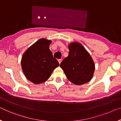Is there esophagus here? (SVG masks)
Segmentation results:
<instances>
[{"label":"esophagus","mask_w":121,"mask_h":121,"mask_svg":"<svg viewBox=\"0 0 121 121\" xmlns=\"http://www.w3.org/2000/svg\"><path fill=\"white\" fill-rule=\"evenodd\" d=\"M58 62H59V64H60L61 62H62V59H59L58 60Z\"/></svg>","instance_id":"obj_1"}]
</instances>
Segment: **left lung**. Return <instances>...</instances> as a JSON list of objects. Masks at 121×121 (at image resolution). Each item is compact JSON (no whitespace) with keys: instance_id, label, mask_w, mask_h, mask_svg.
Instances as JSON below:
<instances>
[{"instance_id":"obj_1","label":"left lung","mask_w":121,"mask_h":121,"mask_svg":"<svg viewBox=\"0 0 121 121\" xmlns=\"http://www.w3.org/2000/svg\"><path fill=\"white\" fill-rule=\"evenodd\" d=\"M69 56L60 64L68 79L73 84H85L92 78L95 64L91 57L83 45L72 43L69 45Z\"/></svg>"}]
</instances>
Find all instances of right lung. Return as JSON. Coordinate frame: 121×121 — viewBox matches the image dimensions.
<instances>
[{"mask_svg":"<svg viewBox=\"0 0 121 121\" xmlns=\"http://www.w3.org/2000/svg\"><path fill=\"white\" fill-rule=\"evenodd\" d=\"M51 40L40 39L31 46L22 57V70L26 77L35 84L46 81L59 65L49 49Z\"/></svg>","mask_w":121,"mask_h":121,"instance_id":"obj_1","label":"right lung"}]
</instances>
